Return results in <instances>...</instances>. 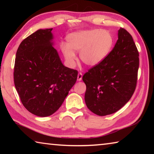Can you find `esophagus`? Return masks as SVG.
<instances>
[{
    "label": "esophagus",
    "instance_id": "esophagus-1",
    "mask_svg": "<svg viewBox=\"0 0 154 154\" xmlns=\"http://www.w3.org/2000/svg\"><path fill=\"white\" fill-rule=\"evenodd\" d=\"M82 77H83V75H82V72H79V73H78V75H77V81L80 82V81L82 79Z\"/></svg>",
    "mask_w": 154,
    "mask_h": 154
}]
</instances>
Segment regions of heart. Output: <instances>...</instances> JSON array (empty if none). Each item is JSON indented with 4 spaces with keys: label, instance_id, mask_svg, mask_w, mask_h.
<instances>
[{
    "label": "heart",
    "instance_id": "heart-1",
    "mask_svg": "<svg viewBox=\"0 0 154 154\" xmlns=\"http://www.w3.org/2000/svg\"><path fill=\"white\" fill-rule=\"evenodd\" d=\"M113 45L114 37L109 31L92 28L68 35L66 43H61L60 49L69 66H75V51H78L81 60L92 67L97 66L108 56Z\"/></svg>",
    "mask_w": 154,
    "mask_h": 154
}]
</instances>
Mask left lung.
Wrapping results in <instances>:
<instances>
[{
    "mask_svg": "<svg viewBox=\"0 0 154 154\" xmlns=\"http://www.w3.org/2000/svg\"><path fill=\"white\" fill-rule=\"evenodd\" d=\"M139 51L130 34L118 30V39L104 60L83 75L85 102L98 116L116 113L131 98L137 82Z\"/></svg>",
    "mask_w": 154,
    "mask_h": 154,
    "instance_id": "obj_1",
    "label": "left lung"
}]
</instances>
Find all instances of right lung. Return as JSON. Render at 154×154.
<instances>
[{"mask_svg": "<svg viewBox=\"0 0 154 154\" xmlns=\"http://www.w3.org/2000/svg\"><path fill=\"white\" fill-rule=\"evenodd\" d=\"M52 29H39L23 40L15 60V89L24 107L39 117L60 107L78 74L62 63L53 47Z\"/></svg>", "mask_w": 154, "mask_h": 154, "instance_id": "right-lung-1", "label": "right lung"}]
</instances>
